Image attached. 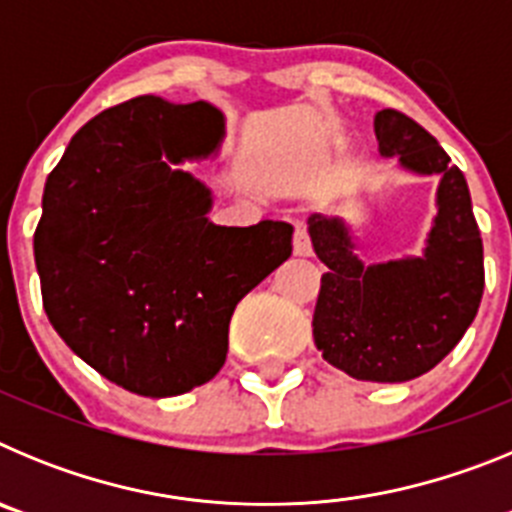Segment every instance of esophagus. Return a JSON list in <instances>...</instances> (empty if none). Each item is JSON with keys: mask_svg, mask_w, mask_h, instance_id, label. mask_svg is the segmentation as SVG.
I'll list each match as a JSON object with an SVG mask.
<instances>
[{"mask_svg": "<svg viewBox=\"0 0 512 512\" xmlns=\"http://www.w3.org/2000/svg\"><path fill=\"white\" fill-rule=\"evenodd\" d=\"M292 248H295L297 256H310V253H312L310 235H307L305 225H302V223L295 225V238H292Z\"/></svg>", "mask_w": 512, "mask_h": 512, "instance_id": "34e87169", "label": "esophagus"}]
</instances>
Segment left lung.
Instances as JSON below:
<instances>
[{
	"label": "left lung",
	"mask_w": 512,
	"mask_h": 512,
	"mask_svg": "<svg viewBox=\"0 0 512 512\" xmlns=\"http://www.w3.org/2000/svg\"><path fill=\"white\" fill-rule=\"evenodd\" d=\"M379 153L413 174H436L433 228L423 256L364 264L341 217L310 215L307 230L328 266L312 315L323 359L364 382H408L431 372L472 325L485 289L482 238L459 166L428 130L397 110L374 117Z\"/></svg>",
	"instance_id": "left-lung-1"
}]
</instances>
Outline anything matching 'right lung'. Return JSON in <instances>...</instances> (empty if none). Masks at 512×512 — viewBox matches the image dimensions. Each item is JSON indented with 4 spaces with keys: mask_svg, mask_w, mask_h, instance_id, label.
<instances>
[{
    "mask_svg": "<svg viewBox=\"0 0 512 512\" xmlns=\"http://www.w3.org/2000/svg\"><path fill=\"white\" fill-rule=\"evenodd\" d=\"M210 102L135 97L99 112L48 174L35 230L45 315L122 390L174 397L210 382L235 305L292 253V225L210 223L182 161L223 140Z\"/></svg>",
    "mask_w": 512,
    "mask_h": 512,
    "instance_id": "obj_1",
    "label": "right lung"
}]
</instances>
